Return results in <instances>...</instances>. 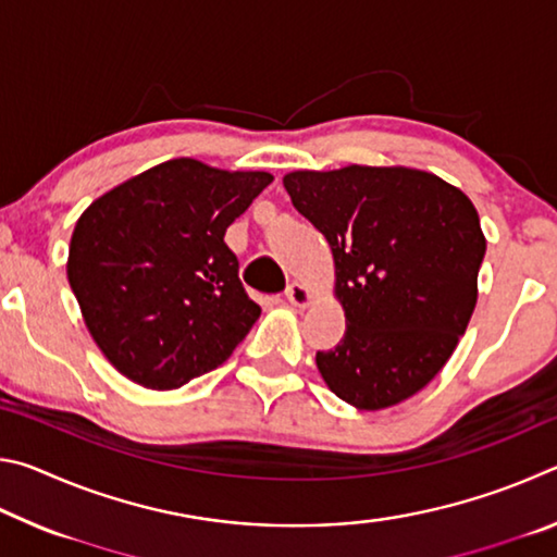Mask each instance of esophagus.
<instances>
[{"instance_id": "1", "label": "esophagus", "mask_w": 557, "mask_h": 557, "mask_svg": "<svg viewBox=\"0 0 557 557\" xmlns=\"http://www.w3.org/2000/svg\"><path fill=\"white\" fill-rule=\"evenodd\" d=\"M285 297L292 307H309V301H312V292H309L307 285H301V282H292V285L285 289Z\"/></svg>"}]
</instances>
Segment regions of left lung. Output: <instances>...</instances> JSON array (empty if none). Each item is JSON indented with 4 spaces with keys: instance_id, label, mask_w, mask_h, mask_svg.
Here are the masks:
<instances>
[{
    "instance_id": "left-lung-1",
    "label": "left lung",
    "mask_w": 557,
    "mask_h": 557,
    "mask_svg": "<svg viewBox=\"0 0 557 557\" xmlns=\"http://www.w3.org/2000/svg\"><path fill=\"white\" fill-rule=\"evenodd\" d=\"M334 256L346 332L317 369L338 398L383 410L425 388L476 307L486 238L457 186L408 166L351 164L282 178Z\"/></svg>"
}]
</instances>
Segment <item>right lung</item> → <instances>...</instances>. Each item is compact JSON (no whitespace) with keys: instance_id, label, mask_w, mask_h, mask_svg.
I'll return each instance as SVG.
<instances>
[{"instance_id":"obj_1","label":"right lung","mask_w":557,"mask_h":557,"mask_svg":"<svg viewBox=\"0 0 557 557\" xmlns=\"http://www.w3.org/2000/svg\"><path fill=\"white\" fill-rule=\"evenodd\" d=\"M270 182L182 157L83 211L65 270L92 342L125 379L182 388L219 369L258 322L223 235Z\"/></svg>"}]
</instances>
